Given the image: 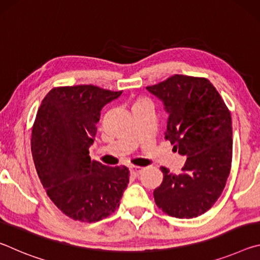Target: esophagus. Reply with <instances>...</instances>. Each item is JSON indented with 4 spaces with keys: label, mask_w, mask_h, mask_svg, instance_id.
I'll use <instances>...</instances> for the list:
<instances>
[{
    "label": "esophagus",
    "mask_w": 260,
    "mask_h": 260,
    "mask_svg": "<svg viewBox=\"0 0 260 260\" xmlns=\"http://www.w3.org/2000/svg\"><path fill=\"white\" fill-rule=\"evenodd\" d=\"M129 171H131V173H132V174H134V175H139L141 172H142L143 169H142V167H140V166L131 165V166H129Z\"/></svg>",
    "instance_id": "34e87169"
}]
</instances>
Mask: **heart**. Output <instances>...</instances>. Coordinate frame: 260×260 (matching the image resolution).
<instances>
[{
	"instance_id": "1",
	"label": "heart",
	"mask_w": 260,
	"mask_h": 260,
	"mask_svg": "<svg viewBox=\"0 0 260 260\" xmlns=\"http://www.w3.org/2000/svg\"><path fill=\"white\" fill-rule=\"evenodd\" d=\"M140 101H144V99H142V100H140ZM140 101H138V102H140Z\"/></svg>"
}]
</instances>
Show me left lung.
<instances>
[{
	"instance_id": "left-lung-1",
	"label": "left lung",
	"mask_w": 260,
	"mask_h": 260,
	"mask_svg": "<svg viewBox=\"0 0 260 260\" xmlns=\"http://www.w3.org/2000/svg\"><path fill=\"white\" fill-rule=\"evenodd\" d=\"M147 89L169 113L165 139L186 156L182 173L160 167L164 179L153 190L158 208L171 217L205 213L221 195L232 166L231 112L208 79L174 76Z\"/></svg>"
}]
</instances>
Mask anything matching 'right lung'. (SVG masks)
<instances>
[{
  "label": "right lung",
  "mask_w": 260,
  "mask_h": 260,
  "mask_svg": "<svg viewBox=\"0 0 260 260\" xmlns=\"http://www.w3.org/2000/svg\"><path fill=\"white\" fill-rule=\"evenodd\" d=\"M121 93L93 85L56 87L38 110L30 139L35 169L49 199L73 220L109 217L129 182L126 166H105L89 157L101 110Z\"/></svg>",
  "instance_id": "right-lung-1"
}]
</instances>
